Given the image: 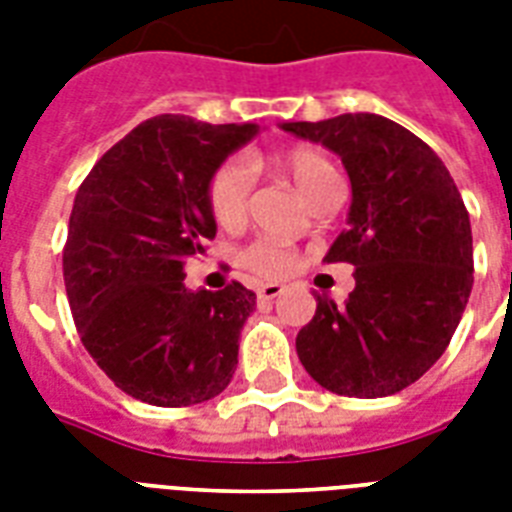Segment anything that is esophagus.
I'll return each mask as SVG.
<instances>
[{
  "instance_id": "esophagus-1",
  "label": "esophagus",
  "mask_w": 512,
  "mask_h": 512,
  "mask_svg": "<svg viewBox=\"0 0 512 512\" xmlns=\"http://www.w3.org/2000/svg\"><path fill=\"white\" fill-rule=\"evenodd\" d=\"M284 292L281 284H263V287H257V297L260 300H273V297H279Z\"/></svg>"
}]
</instances>
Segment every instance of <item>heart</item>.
<instances>
[{"label":"heart","instance_id":"heart-1","mask_svg":"<svg viewBox=\"0 0 512 512\" xmlns=\"http://www.w3.org/2000/svg\"><path fill=\"white\" fill-rule=\"evenodd\" d=\"M273 172L287 177L308 204H319L329 193L342 191L337 167L327 154L311 146H289L268 156ZM249 175L239 162L217 164L207 180L209 215L220 228H236L247 215ZM239 265L257 279H284L297 268V252L279 241L257 239L241 249Z\"/></svg>","mask_w":512,"mask_h":512}]
</instances>
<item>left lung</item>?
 I'll return each mask as SVG.
<instances>
[{
	"mask_svg": "<svg viewBox=\"0 0 512 512\" xmlns=\"http://www.w3.org/2000/svg\"><path fill=\"white\" fill-rule=\"evenodd\" d=\"M335 151L353 185L348 228L324 263H350L356 287L337 308L316 297L297 356L337 396L382 398L436 364L473 287V233L452 175L414 132L377 114L289 122Z\"/></svg>",
	"mask_w": 512,
	"mask_h": 512,
	"instance_id": "1",
	"label": "left lung"
}]
</instances>
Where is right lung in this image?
<instances>
[{
  "label": "right lung",
  "mask_w": 512,
  "mask_h": 512,
  "mask_svg": "<svg viewBox=\"0 0 512 512\" xmlns=\"http://www.w3.org/2000/svg\"><path fill=\"white\" fill-rule=\"evenodd\" d=\"M255 124L162 114L138 124L84 177L63 281L92 361L127 396L191 406L223 393L255 292L239 281L188 292L185 263L215 239L207 180Z\"/></svg>",
  "instance_id": "obj_1"
}]
</instances>
